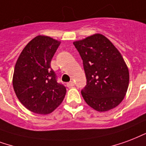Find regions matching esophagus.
Returning a JSON list of instances; mask_svg holds the SVG:
<instances>
[{"label":"esophagus","instance_id":"esophagus-1","mask_svg":"<svg viewBox=\"0 0 146 146\" xmlns=\"http://www.w3.org/2000/svg\"><path fill=\"white\" fill-rule=\"evenodd\" d=\"M66 86H67L68 87H73V86H74V82L73 81L69 82V83H67V84H66Z\"/></svg>","mask_w":146,"mask_h":146}]
</instances>
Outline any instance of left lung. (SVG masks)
<instances>
[{"instance_id":"8db88e82","label":"left lung","mask_w":146,"mask_h":146,"mask_svg":"<svg viewBox=\"0 0 146 146\" xmlns=\"http://www.w3.org/2000/svg\"><path fill=\"white\" fill-rule=\"evenodd\" d=\"M83 60L87 85L81 94L96 111H108L125 98L129 84L128 68L113 43L101 34L73 42Z\"/></svg>"}]
</instances>
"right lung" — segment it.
<instances>
[{
	"label": "right lung",
	"mask_w": 146,
	"mask_h": 146,
	"mask_svg": "<svg viewBox=\"0 0 146 146\" xmlns=\"http://www.w3.org/2000/svg\"><path fill=\"white\" fill-rule=\"evenodd\" d=\"M60 42L46 35L31 40L16 62L13 87L18 100L30 111L50 114L62 103L66 87L57 83L51 60Z\"/></svg>",
	"instance_id": "obj_1"
}]
</instances>
